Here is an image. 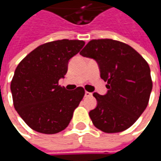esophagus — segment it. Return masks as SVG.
I'll return each instance as SVG.
<instances>
[{
	"mask_svg": "<svg viewBox=\"0 0 161 161\" xmlns=\"http://www.w3.org/2000/svg\"><path fill=\"white\" fill-rule=\"evenodd\" d=\"M92 96V93L88 92V91H85V97H91Z\"/></svg>",
	"mask_w": 161,
	"mask_h": 161,
	"instance_id": "esophagus-1",
	"label": "esophagus"
}]
</instances>
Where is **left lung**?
<instances>
[{
    "instance_id": "1",
    "label": "left lung",
    "mask_w": 161,
    "mask_h": 161,
    "mask_svg": "<svg viewBox=\"0 0 161 161\" xmlns=\"http://www.w3.org/2000/svg\"><path fill=\"white\" fill-rule=\"evenodd\" d=\"M95 60L108 92L93 96L97 107L90 111L95 126L104 133L123 132L132 126L148 106L152 81L150 66L133 47L113 39L90 41L80 53Z\"/></svg>"
}]
</instances>
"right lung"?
<instances>
[{"label": "right lung", "mask_w": 161, "mask_h": 161, "mask_svg": "<svg viewBox=\"0 0 161 161\" xmlns=\"http://www.w3.org/2000/svg\"><path fill=\"white\" fill-rule=\"evenodd\" d=\"M84 45L81 40L49 42L36 47L17 66L10 83L13 104L31 129L53 134L70 124L85 91L81 87L67 90L58 81Z\"/></svg>", "instance_id": "obj_1"}]
</instances>
